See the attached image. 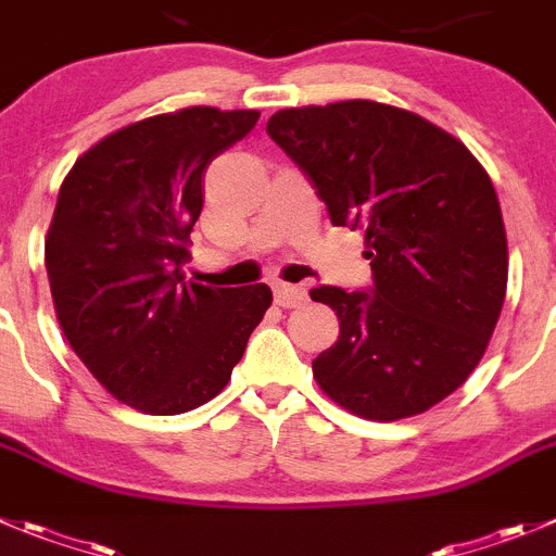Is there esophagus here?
I'll list each match as a JSON object with an SVG mask.
<instances>
[{"label": "esophagus", "instance_id": "1", "mask_svg": "<svg viewBox=\"0 0 556 556\" xmlns=\"http://www.w3.org/2000/svg\"><path fill=\"white\" fill-rule=\"evenodd\" d=\"M274 302L279 307H299L307 302V290L302 285H288V282H274Z\"/></svg>", "mask_w": 556, "mask_h": 556}]
</instances>
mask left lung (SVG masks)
Here are the masks:
<instances>
[{
    "instance_id": "left-lung-1",
    "label": "left lung",
    "mask_w": 556,
    "mask_h": 556,
    "mask_svg": "<svg viewBox=\"0 0 556 556\" xmlns=\"http://www.w3.org/2000/svg\"><path fill=\"white\" fill-rule=\"evenodd\" d=\"M266 131L331 225L365 232L372 268L370 290H309L340 318L315 381L356 417L428 412L469 378L505 304L507 236L489 173L453 134L376 101L282 109Z\"/></svg>"
}]
</instances>
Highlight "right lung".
Wrapping results in <instances>:
<instances>
[{
	"label": "right lung",
	"instance_id": "right-lung-1",
	"mask_svg": "<svg viewBox=\"0 0 556 556\" xmlns=\"http://www.w3.org/2000/svg\"><path fill=\"white\" fill-rule=\"evenodd\" d=\"M261 112L189 106L92 144L62 180L46 271L71 349L109 395L144 414L216 397L271 307L268 285L186 282L207 164Z\"/></svg>",
	"mask_w": 556,
	"mask_h": 556
}]
</instances>
